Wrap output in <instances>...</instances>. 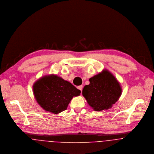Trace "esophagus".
<instances>
[{
  "label": "esophagus",
  "instance_id": "esophagus-1",
  "mask_svg": "<svg viewBox=\"0 0 154 154\" xmlns=\"http://www.w3.org/2000/svg\"><path fill=\"white\" fill-rule=\"evenodd\" d=\"M78 89H79V90H80L81 91H82V89H83V86L81 85V86H78Z\"/></svg>",
  "mask_w": 154,
  "mask_h": 154
}]
</instances>
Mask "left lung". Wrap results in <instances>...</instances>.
Returning a JSON list of instances; mask_svg holds the SVG:
<instances>
[{
    "instance_id": "1",
    "label": "left lung",
    "mask_w": 154,
    "mask_h": 154,
    "mask_svg": "<svg viewBox=\"0 0 154 154\" xmlns=\"http://www.w3.org/2000/svg\"><path fill=\"white\" fill-rule=\"evenodd\" d=\"M89 82V85L83 88L82 95L96 111L109 109L121 96L119 82L107 69L90 78Z\"/></svg>"
}]
</instances>
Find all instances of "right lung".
Segmentation results:
<instances>
[{
	"mask_svg": "<svg viewBox=\"0 0 154 154\" xmlns=\"http://www.w3.org/2000/svg\"><path fill=\"white\" fill-rule=\"evenodd\" d=\"M37 103L46 111L59 113L65 109L73 97L80 95L81 90L70 82L56 75L43 76L33 85Z\"/></svg>",
	"mask_w": 154,
	"mask_h": 154,
	"instance_id": "obj_1",
	"label": "right lung"
}]
</instances>
